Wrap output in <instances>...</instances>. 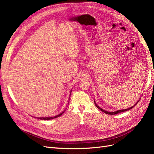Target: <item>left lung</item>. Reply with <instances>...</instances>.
I'll list each match as a JSON object with an SVG mask.
<instances>
[{
    "mask_svg": "<svg viewBox=\"0 0 154 154\" xmlns=\"http://www.w3.org/2000/svg\"><path fill=\"white\" fill-rule=\"evenodd\" d=\"M94 104H95V105L96 106V107L97 108H98L100 110H101L102 112H105V114H111V115H114V114H118V113H121V112H125V111H127V110H130V109H132L134 106H135V105H136V104H137V102L136 103V104H135L134 106H131V107H130V108H128V109H123V110H118V111H116V112H107V111H105V110H103L102 109H101L100 107L98 106V105H97V104L96 103V102H94Z\"/></svg>",
    "mask_w": 154,
    "mask_h": 154,
    "instance_id": "1",
    "label": "left lung"
}]
</instances>
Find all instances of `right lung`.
Returning a JSON list of instances; mask_svg holds the SVG:
<instances>
[{"label":"right lung","mask_w":154,"mask_h":154,"mask_svg":"<svg viewBox=\"0 0 154 154\" xmlns=\"http://www.w3.org/2000/svg\"><path fill=\"white\" fill-rule=\"evenodd\" d=\"M64 112H62L61 114H60L57 116H54V117H49V118H38V119H43V120H49V119H54V118H58L59 117V116H60L61 115H62L63 114Z\"/></svg>","instance_id":"1"}]
</instances>
